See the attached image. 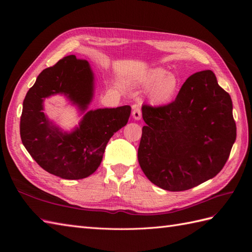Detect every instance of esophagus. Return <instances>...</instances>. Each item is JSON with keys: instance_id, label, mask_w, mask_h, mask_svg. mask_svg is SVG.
Here are the masks:
<instances>
[{"instance_id": "1", "label": "esophagus", "mask_w": 252, "mask_h": 252, "mask_svg": "<svg viewBox=\"0 0 252 252\" xmlns=\"http://www.w3.org/2000/svg\"><path fill=\"white\" fill-rule=\"evenodd\" d=\"M132 117L135 120H140L142 118V110L140 107H134L132 111Z\"/></svg>"}]
</instances>
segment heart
Masks as SVG:
<instances>
[{"instance_id":"b5f03b06","label":"heart","mask_w":252,"mask_h":252,"mask_svg":"<svg viewBox=\"0 0 252 252\" xmlns=\"http://www.w3.org/2000/svg\"><path fill=\"white\" fill-rule=\"evenodd\" d=\"M141 84L144 87L150 88V98L156 104H165L172 100L178 91L179 83L174 75L167 74L162 68H156L145 73Z\"/></svg>"}]
</instances>
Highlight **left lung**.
Wrapping results in <instances>:
<instances>
[{
	"mask_svg": "<svg viewBox=\"0 0 252 252\" xmlns=\"http://www.w3.org/2000/svg\"><path fill=\"white\" fill-rule=\"evenodd\" d=\"M138 150L141 168L150 182L169 191H184L223 169L236 138L229 94L215 73H193L175 100L143 105Z\"/></svg>",
	"mask_w": 252,
	"mask_h": 252,
	"instance_id": "8db88e82",
	"label": "left lung"
}]
</instances>
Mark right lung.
<instances>
[{
	"label": "right lung",
	"instance_id": "1",
	"mask_svg": "<svg viewBox=\"0 0 252 252\" xmlns=\"http://www.w3.org/2000/svg\"><path fill=\"white\" fill-rule=\"evenodd\" d=\"M63 94L82 111L94 94V74L86 60L68 56L44 69L23 102L20 134L29 155L44 170L66 180H80L100 166L111 136L130 116L128 105L90 110L71 133L51 125L43 112L44 98Z\"/></svg>",
	"mask_w": 252,
	"mask_h": 252
}]
</instances>
